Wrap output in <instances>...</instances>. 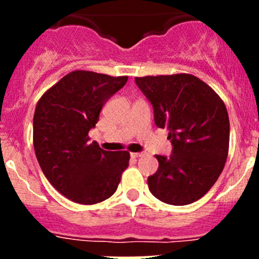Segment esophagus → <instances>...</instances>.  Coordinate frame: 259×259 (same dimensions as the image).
I'll return each mask as SVG.
<instances>
[{
    "instance_id": "obj_1",
    "label": "esophagus",
    "mask_w": 259,
    "mask_h": 259,
    "mask_svg": "<svg viewBox=\"0 0 259 259\" xmlns=\"http://www.w3.org/2000/svg\"><path fill=\"white\" fill-rule=\"evenodd\" d=\"M132 156L133 158H142V156H144V153H132Z\"/></svg>"
}]
</instances>
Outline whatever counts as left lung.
Masks as SVG:
<instances>
[{
    "label": "left lung",
    "instance_id": "obj_1",
    "mask_svg": "<svg viewBox=\"0 0 259 259\" xmlns=\"http://www.w3.org/2000/svg\"><path fill=\"white\" fill-rule=\"evenodd\" d=\"M154 108L156 126L169 130V158L148 178L161 202L185 205L200 199L221 176L229 150V117L221 96L190 74L135 77Z\"/></svg>",
    "mask_w": 259,
    "mask_h": 259
}]
</instances>
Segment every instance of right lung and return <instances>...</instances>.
<instances>
[{"label": "right lung", "mask_w": 259, "mask_h": 259, "mask_svg": "<svg viewBox=\"0 0 259 259\" xmlns=\"http://www.w3.org/2000/svg\"><path fill=\"white\" fill-rule=\"evenodd\" d=\"M126 81L127 76L75 70L37 101L36 158L52 187L72 202L90 205L110 198L129 165V151L103 150L89 137L105 101Z\"/></svg>", "instance_id": "obj_1"}]
</instances>
